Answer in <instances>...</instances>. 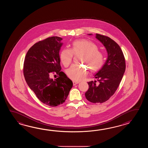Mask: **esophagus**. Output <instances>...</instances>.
I'll return each mask as SVG.
<instances>
[{"mask_svg":"<svg viewBox=\"0 0 148 148\" xmlns=\"http://www.w3.org/2000/svg\"><path fill=\"white\" fill-rule=\"evenodd\" d=\"M79 84V82H75V81H73V86L76 85L77 84Z\"/></svg>","mask_w":148,"mask_h":148,"instance_id":"esophagus-1","label":"esophagus"}]
</instances>
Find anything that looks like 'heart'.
<instances>
[{
	"instance_id": "heart-1",
	"label": "heart",
	"mask_w": 148,
	"mask_h": 148,
	"mask_svg": "<svg viewBox=\"0 0 148 148\" xmlns=\"http://www.w3.org/2000/svg\"><path fill=\"white\" fill-rule=\"evenodd\" d=\"M84 53L82 62L86 63L93 71H97L103 66L104 63L103 54L98 50L97 46L92 42L82 39L73 42L71 49H64L60 53V60L64 66H68L73 60V53ZM89 72L86 66L73 64L66 70V74L73 80L79 81L84 78Z\"/></svg>"
}]
</instances>
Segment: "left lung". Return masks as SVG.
I'll list each match as a JSON object with an SVG mask.
<instances>
[{
    "label": "left lung",
    "mask_w": 148,
    "mask_h": 148,
    "mask_svg": "<svg viewBox=\"0 0 148 148\" xmlns=\"http://www.w3.org/2000/svg\"><path fill=\"white\" fill-rule=\"evenodd\" d=\"M96 38L104 45L108 57L103 66L95 75L98 83L96 80L88 82L89 88L85 96L91 103H102L108 100L119 86L125 70V60L120 46L112 39L99 34H96Z\"/></svg>",
    "instance_id": "1"
}]
</instances>
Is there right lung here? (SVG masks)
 <instances>
[{"instance_id":"right-lung-1","label":"right lung","mask_w":148,"mask_h":148,"mask_svg":"<svg viewBox=\"0 0 148 148\" xmlns=\"http://www.w3.org/2000/svg\"><path fill=\"white\" fill-rule=\"evenodd\" d=\"M62 40L52 36L36 43L28 50L24 63V75L29 87L40 101L52 107L63 104L73 86V82L61 71ZM52 73L60 77L53 80L50 78Z\"/></svg>"}]
</instances>
